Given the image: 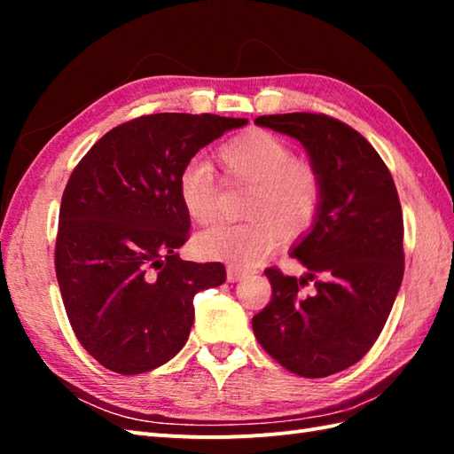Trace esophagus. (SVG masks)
Returning a JSON list of instances; mask_svg holds the SVG:
<instances>
[{
	"instance_id": "esophagus-1",
	"label": "esophagus",
	"mask_w": 454,
	"mask_h": 454,
	"mask_svg": "<svg viewBox=\"0 0 454 454\" xmlns=\"http://www.w3.org/2000/svg\"><path fill=\"white\" fill-rule=\"evenodd\" d=\"M247 273H249L247 269H242V267H238V265H228V269H226V275H228V281L230 283L239 281V278H244Z\"/></svg>"
}]
</instances>
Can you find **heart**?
<instances>
[{
  "label": "heart",
  "mask_w": 454,
  "mask_h": 454,
  "mask_svg": "<svg viewBox=\"0 0 454 454\" xmlns=\"http://www.w3.org/2000/svg\"><path fill=\"white\" fill-rule=\"evenodd\" d=\"M226 176L249 189L238 224H220L197 238L200 255L232 265H254L273 252L281 232L304 234L322 205V181L312 163L293 158V148L267 130H249L218 152ZM181 207L191 222L207 226L218 212V187L205 161L191 163L177 181Z\"/></svg>",
  "instance_id": "1"
}]
</instances>
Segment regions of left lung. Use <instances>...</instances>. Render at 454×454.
I'll return each instance as SVG.
<instances>
[{"instance_id":"obj_1","label":"left lung","mask_w":454,"mask_h":454,"mask_svg":"<svg viewBox=\"0 0 454 454\" xmlns=\"http://www.w3.org/2000/svg\"><path fill=\"white\" fill-rule=\"evenodd\" d=\"M257 127L304 146L322 181V205L291 255L306 275L269 267L273 296L252 325L285 369L324 379L361 361L380 335L403 277V220L396 185L359 132L316 113L263 114ZM315 281L317 293L297 286Z\"/></svg>"}]
</instances>
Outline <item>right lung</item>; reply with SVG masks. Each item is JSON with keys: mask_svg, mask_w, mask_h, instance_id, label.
I'll return each instance as SVG.
<instances>
[{"mask_svg": "<svg viewBox=\"0 0 454 454\" xmlns=\"http://www.w3.org/2000/svg\"><path fill=\"white\" fill-rule=\"evenodd\" d=\"M247 119L158 113L109 130L62 195L56 277L67 320L105 369L140 374L187 343L199 291L226 281L222 263L183 262L191 220L177 181L191 158Z\"/></svg>", "mask_w": 454, "mask_h": 454, "instance_id": "right-lung-1", "label": "right lung"}]
</instances>
